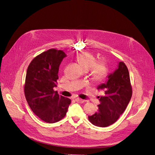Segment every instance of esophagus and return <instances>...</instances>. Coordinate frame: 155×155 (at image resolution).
<instances>
[{"instance_id":"34e87169","label":"esophagus","mask_w":155,"mask_h":155,"mask_svg":"<svg viewBox=\"0 0 155 155\" xmlns=\"http://www.w3.org/2000/svg\"><path fill=\"white\" fill-rule=\"evenodd\" d=\"M75 101H76L77 102H78V103H83V102H85L84 100L81 99V98H77L75 99Z\"/></svg>"}]
</instances>
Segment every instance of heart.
<instances>
[{"label":"heart","mask_w":155,"mask_h":155,"mask_svg":"<svg viewBox=\"0 0 155 155\" xmlns=\"http://www.w3.org/2000/svg\"><path fill=\"white\" fill-rule=\"evenodd\" d=\"M78 62L86 70H90L93 80L100 81L107 76L108 68L107 63L103 60L96 61L93 54L89 52H82L77 57Z\"/></svg>","instance_id":"1"}]
</instances>
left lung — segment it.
<instances>
[{
	"mask_svg": "<svg viewBox=\"0 0 155 155\" xmlns=\"http://www.w3.org/2000/svg\"><path fill=\"white\" fill-rule=\"evenodd\" d=\"M104 91L99 97L98 110L88 119L93 125L105 127L115 122L126 110L132 96V87L128 69L124 62H120L118 68L108 75L106 83L98 86Z\"/></svg>",
	"mask_w": 155,
	"mask_h": 155,
	"instance_id": "obj_1",
	"label": "left lung"
}]
</instances>
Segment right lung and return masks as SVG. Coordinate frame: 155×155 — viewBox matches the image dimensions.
Masks as SVG:
<instances>
[{
  "label": "right lung",
  "mask_w": 155,
  "mask_h": 155,
  "mask_svg": "<svg viewBox=\"0 0 155 155\" xmlns=\"http://www.w3.org/2000/svg\"><path fill=\"white\" fill-rule=\"evenodd\" d=\"M66 54L50 49L35 57L27 69L24 94L33 112L47 123H55L66 116L71 100L60 96L57 86L59 66Z\"/></svg>",
  "instance_id": "obj_1"
}]
</instances>
